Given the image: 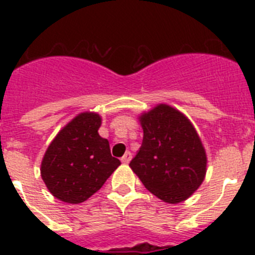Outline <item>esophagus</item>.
I'll return each mask as SVG.
<instances>
[{"mask_svg":"<svg viewBox=\"0 0 255 255\" xmlns=\"http://www.w3.org/2000/svg\"><path fill=\"white\" fill-rule=\"evenodd\" d=\"M131 158H132V154H131V153H130V152H126L125 155H124L123 158H121V162H123V163H125V164H128L130 161H131Z\"/></svg>","mask_w":255,"mask_h":255,"instance_id":"1","label":"esophagus"}]
</instances>
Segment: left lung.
<instances>
[{
	"instance_id": "left-lung-1",
	"label": "left lung",
	"mask_w": 255,
	"mask_h": 255,
	"mask_svg": "<svg viewBox=\"0 0 255 255\" xmlns=\"http://www.w3.org/2000/svg\"><path fill=\"white\" fill-rule=\"evenodd\" d=\"M143 143L130 167L148 190L166 203L188 199L203 182L207 155L185 115L158 105L139 116Z\"/></svg>"
}]
</instances>
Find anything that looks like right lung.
<instances>
[{
	"mask_svg": "<svg viewBox=\"0 0 255 255\" xmlns=\"http://www.w3.org/2000/svg\"><path fill=\"white\" fill-rule=\"evenodd\" d=\"M102 119L83 112L60 130L44 153L40 175L51 194L65 203H82L100 190L121 164L98 134Z\"/></svg>",
	"mask_w": 255,
	"mask_h": 255,
	"instance_id": "right-lung-1",
	"label": "right lung"
}]
</instances>
